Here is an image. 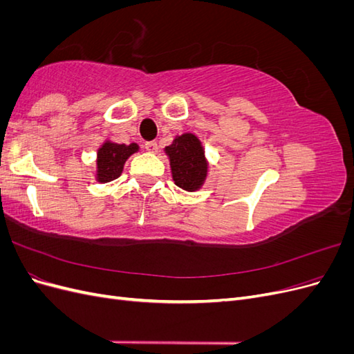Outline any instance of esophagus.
<instances>
[{
	"label": "esophagus",
	"instance_id": "1",
	"mask_svg": "<svg viewBox=\"0 0 354 354\" xmlns=\"http://www.w3.org/2000/svg\"><path fill=\"white\" fill-rule=\"evenodd\" d=\"M145 147H146V151L147 152H156L158 151V143L155 142V140H152V142H146L145 143Z\"/></svg>",
	"mask_w": 354,
	"mask_h": 354
}]
</instances>
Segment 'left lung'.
Wrapping results in <instances>:
<instances>
[{"label": "left lung", "mask_w": 354, "mask_h": 354, "mask_svg": "<svg viewBox=\"0 0 354 354\" xmlns=\"http://www.w3.org/2000/svg\"><path fill=\"white\" fill-rule=\"evenodd\" d=\"M174 183L185 190H198L207 177V160L198 137L186 133L165 147Z\"/></svg>", "instance_id": "left-lung-1"}]
</instances>
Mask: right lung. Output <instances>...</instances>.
I'll return each mask as SVG.
<instances>
[{
	"label": "right lung",
	"mask_w": 354,
	"mask_h": 354,
	"mask_svg": "<svg viewBox=\"0 0 354 354\" xmlns=\"http://www.w3.org/2000/svg\"><path fill=\"white\" fill-rule=\"evenodd\" d=\"M137 151L138 146L136 143L120 145L106 142L97 152V180L108 183L120 177L125 160Z\"/></svg>",
	"instance_id": "1"
}]
</instances>
